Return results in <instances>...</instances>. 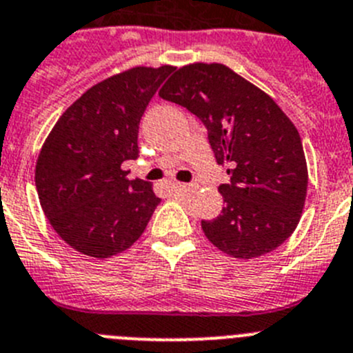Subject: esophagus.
<instances>
[{"label":"esophagus","instance_id":"esophagus-1","mask_svg":"<svg viewBox=\"0 0 353 353\" xmlns=\"http://www.w3.org/2000/svg\"><path fill=\"white\" fill-rule=\"evenodd\" d=\"M174 190H176V192H181V193H195L196 186H195V184L177 183V184H174Z\"/></svg>","mask_w":353,"mask_h":353}]
</instances>
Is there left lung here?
Segmentation results:
<instances>
[{
  "label": "left lung",
  "instance_id": "1",
  "mask_svg": "<svg viewBox=\"0 0 353 353\" xmlns=\"http://www.w3.org/2000/svg\"><path fill=\"white\" fill-rule=\"evenodd\" d=\"M208 128L216 161L227 165L223 209L202 221L205 237L234 259H256L294 234L307 192L299 132L278 103L221 63L181 66L160 90Z\"/></svg>",
  "mask_w": 353,
  "mask_h": 353
}]
</instances>
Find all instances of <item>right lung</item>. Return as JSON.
<instances>
[{"label": "right lung", "instance_id": "1", "mask_svg": "<svg viewBox=\"0 0 353 353\" xmlns=\"http://www.w3.org/2000/svg\"><path fill=\"white\" fill-rule=\"evenodd\" d=\"M174 66H135L75 100L43 142L34 169L38 199L59 237L79 253L109 259L132 246L160 199L130 181L123 161L139 158V123Z\"/></svg>", "mask_w": 353, "mask_h": 353}]
</instances>
